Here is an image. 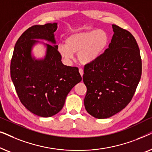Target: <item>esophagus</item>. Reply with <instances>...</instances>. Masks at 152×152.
<instances>
[{
  "label": "esophagus",
  "mask_w": 152,
  "mask_h": 152,
  "mask_svg": "<svg viewBox=\"0 0 152 152\" xmlns=\"http://www.w3.org/2000/svg\"><path fill=\"white\" fill-rule=\"evenodd\" d=\"M79 72H80L81 76L82 77L83 76V74H84V70H83L82 68H80V69H79Z\"/></svg>",
  "instance_id": "1"
}]
</instances>
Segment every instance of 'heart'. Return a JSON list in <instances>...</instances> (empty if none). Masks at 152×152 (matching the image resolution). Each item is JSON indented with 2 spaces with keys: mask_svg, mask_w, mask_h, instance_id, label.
<instances>
[{
  "mask_svg": "<svg viewBox=\"0 0 152 152\" xmlns=\"http://www.w3.org/2000/svg\"><path fill=\"white\" fill-rule=\"evenodd\" d=\"M109 37L107 32L101 29L77 32L68 35L66 44L58 45L60 56L66 61L74 59L77 54L82 64H89L99 59L109 45Z\"/></svg>",
  "mask_w": 152,
  "mask_h": 152,
  "instance_id": "heart-1",
  "label": "heart"
}]
</instances>
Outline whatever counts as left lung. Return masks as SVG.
<instances>
[{
  "label": "left lung",
  "mask_w": 152,
  "mask_h": 152,
  "mask_svg": "<svg viewBox=\"0 0 152 152\" xmlns=\"http://www.w3.org/2000/svg\"><path fill=\"white\" fill-rule=\"evenodd\" d=\"M109 48L102 56L84 67L86 111L105 119L122 111L132 100L142 74V61L134 36L116 25Z\"/></svg>",
  "instance_id": "left-lung-1"
}]
</instances>
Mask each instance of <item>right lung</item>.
Returning <instances> with one entry per match:
<instances>
[{"label": "right lung", "mask_w": 152, "mask_h": 152, "mask_svg": "<svg viewBox=\"0 0 152 152\" xmlns=\"http://www.w3.org/2000/svg\"><path fill=\"white\" fill-rule=\"evenodd\" d=\"M57 23L30 27L16 41L10 74L20 101L35 115L48 118L59 113L71 89L82 81L76 67L64 65L56 45ZM39 39L53 43L51 46ZM41 42L47 48L45 57L37 60L33 47Z\"/></svg>", "instance_id": "right-lung-1"}]
</instances>
